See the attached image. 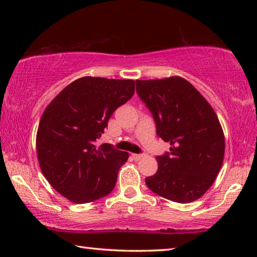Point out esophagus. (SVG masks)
Listing matches in <instances>:
<instances>
[{
    "label": "esophagus",
    "mask_w": 257,
    "mask_h": 257,
    "mask_svg": "<svg viewBox=\"0 0 257 257\" xmlns=\"http://www.w3.org/2000/svg\"><path fill=\"white\" fill-rule=\"evenodd\" d=\"M133 156V159L134 160H136V161H139V160H142L143 158H144V154H133L132 155Z\"/></svg>",
    "instance_id": "1"
}]
</instances>
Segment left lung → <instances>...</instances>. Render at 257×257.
<instances>
[{
	"mask_svg": "<svg viewBox=\"0 0 257 257\" xmlns=\"http://www.w3.org/2000/svg\"><path fill=\"white\" fill-rule=\"evenodd\" d=\"M136 90L153 114L158 136L171 146L169 153L156 156L158 171L146 178L147 187L169 201H196L223 163L224 135L216 113L181 77L136 80Z\"/></svg>",
	"mask_w": 257,
	"mask_h": 257,
	"instance_id": "8db88e82",
	"label": "left lung"
}]
</instances>
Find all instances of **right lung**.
Returning <instances> with one entry per match:
<instances>
[{"mask_svg":"<svg viewBox=\"0 0 257 257\" xmlns=\"http://www.w3.org/2000/svg\"><path fill=\"white\" fill-rule=\"evenodd\" d=\"M135 93L133 79L82 77L46 106L38 124V163L50 185L76 204L90 203L114 188L127 152L95 145L116 108Z\"/></svg>","mask_w":257,"mask_h":257,"instance_id":"right-lung-1","label":"right lung"}]
</instances>
